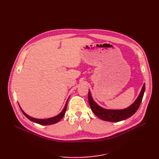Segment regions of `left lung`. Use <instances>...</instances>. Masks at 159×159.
I'll return each instance as SVG.
<instances>
[{"label":"left lung","instance_id":"8db88e82","mask_svg":"<svg viewBox=\"0 0 159 159\" xmlns=\"http://www.w3.org/2000/svg\"><path fill=\"white\" fill-rule=\"evenodd\" d=\"M145 90V84H144L141 92L139 93L137 99L130 106L123 109H107L99 106L93 99L92 96H91V91L89 90V104L93 113L101 119L106 121L119 122L131 117L137 111L141 103Z\"/></svg>","mask_w":159,"mask_h":159}]
</instances>
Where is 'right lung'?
Here are the masks:
<instances>
[{"label": "right lung", "mask_w": 159, "mask_h": 159, "mask_svg": "<svg viewBox=\"0 0 159 159\" xmlns=\"http://www.w3.org/2000/svg\"><path fill=\"white\" fill-rule=\"evenodd\" d=\"M68 101H67V102L66 103V105H65L64 109L61 111V112L60 114L56 115V116H55V117H50V118H47V119H36V118L32 117L29 116V115H27L25 111H24L22 109V108L20 107V105H19V107H20V109L22 111V112L23 113V114L25 115V116L28 119L30 120L31 121H32L34 123H38V124L42 125H52V124H54V123H57L58 121H60L62 118H63V117L64 116V115H65V113L66 111L67 104H68Z\"/></svg>", "instance_id": "obj_1"}]
</instances>
